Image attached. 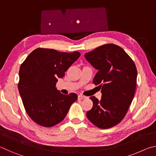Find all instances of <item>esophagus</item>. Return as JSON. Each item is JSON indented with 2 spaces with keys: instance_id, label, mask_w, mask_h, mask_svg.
Segmentation results:
<instances>
[{
  "instance_id": "1",
  "label": "esophagus",
  "mask_w": 156,
  "mask_h": 156,
  "mask_svg": "<svg viewBox=\"0 0 156 156\" xmlns=\"http://www.w3.org/2000/svg\"><path fill=\"white\" fill-rule=\"evenodd\" d=\"M78 100H83V99H84V98H86V97L83 96V95H80H80H78Z\"/></svg>"
}]
</instances>
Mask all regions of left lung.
Returning <instances> with one entry per match:
<instances>
[{
	"label": "left lung",
	"instance_id": "8db88e82",
	"mask_svg": "<svg viewBox=\"0 0 156 156\" xmlns=\"http://www.w3.org/2000/svg\"><path fill=\"white\" fill-rule=\"evenodd\" d=\"M84 57L98 70L93 83L102 88L100 100L90 97L93 107L87 112V117L98 128L113 127L125 118L135 94V63L125 50L114 44L97 47Z\"/></svg>",
	"mask_w": 156,
	"mask_h": 156
}]
</instances>
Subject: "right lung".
<instances>
[{
  "label": "right lung",
  "mask_w": 156,
  "mask_h": 156,
  "mask_svg": "<svg viewBox=\"0 0 156 156\" xmlns=\"http://www.w3.org/2000/svg\"><path fill=\"white\" fill-rule=\"evenodd\" d=\"M80 56L78 51L60 52L38 48L20 65L18 91L31 119L44 127H51L64 120L76 94L64 95L57 90L58 78Z\"/></svg>",
  "instance_id": "add662e5"
}]
</instances>
